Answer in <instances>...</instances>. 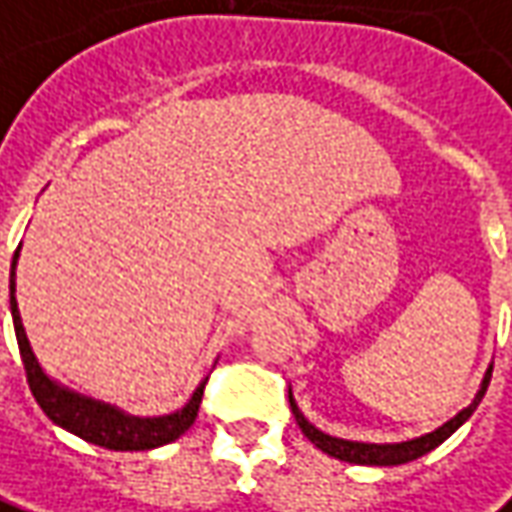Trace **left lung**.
I'll return each mask as SVG.
<instances>
[{
	"mask_svg": "<svg viewBox=\"0 0 512 512\" xmlns=\"http://www.w3.org/2000/svg\"><path fill=\"white\" fill-rule=\"evenodd\" d=\"M490 373H493V364H488V370L482 375V384L476 389L474 401L468 403L465 409H460L457 415L451 417V420H446L443 426H437L434 431H426V434L412 437V440H403V443H358V440H344V437L325 434V431L316 429L314 423L302 415L300 406L294 401L291 387H288V406H291V415L297 420V426L302 429V434H305L319 451H325L328 457H336V460L342 462H353V465H403V462H412L417 460V457H423V454H429L431 448H437L440 443H446L448 437L460 429L468 417L474 415L479 401H482L485 392H488Z\"/></svg>",
	"mask_w": 512,
	"mask_h": 512,
	"instance_id": "obj_1",
	"label": "left lung"
}]
</instances>
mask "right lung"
Listing matches in <instances>:
<instances>
[{
	"label": "right lung",
	"mask_w": 512,
	"mask_h": 512,
	"mask_svg": "<svg viewBox=\"0 0 512 512\" xmlns=\"http://www.w3.org/2000/svg\"><path fill=\"white\" fill-rule=\"evenodd\" d=\"M19 252H22V246L13 252V260H10V316H13V330H16V342H19V353H22L27 384H30V392L41 406V412L69 434L81 437L92 446L111 448V451H151V448L168 446L173 440H179L184 431L196 423L207 378L198 381V387L193 389V395L187 398L182 409L156 417L128 415L125 409L114 406V403L97 401V398H89V395L75 392V389L64 387L61 381H55L41 367V361L36 358L33 347H30V339L24 333L19 302H16Z\"/></svg>",
	"instance_id": "1"
}]
</instances>
